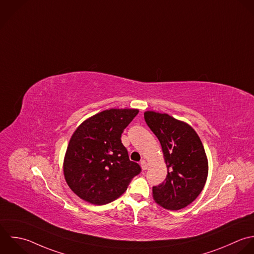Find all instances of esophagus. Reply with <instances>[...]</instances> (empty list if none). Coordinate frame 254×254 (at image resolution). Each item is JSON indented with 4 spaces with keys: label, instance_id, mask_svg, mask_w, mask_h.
I'll use <instances>...</instances> for the list:
<instances>
[{
    "label": "esophagus",
    "instance_id": "esophagus-1",
    "mask_svg": "<svg viewBox=\"0 0 254 254\" xmlns=\"http://www.w3.org/2000/svg\"><path fill=\"white\" fill-rule=\"evenodd\" d=\"M140 166H141V169H142V170H146L147 167H148V165H147V163H146L145 160H141V161H140Z\"/></svg>",
    "mask_w": 254,
    "mask_h": 254
}]
</instances>
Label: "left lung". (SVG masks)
I'll return each instance as SVG.
<instances>
[{"label": "left lung", "mask_w": 254, "mask_h": 254, "mask_svg": "<svg viewBox=\"0 0 254 254\" xmlns=\"http://www.w3.org/2000/svg\"><path fill=\"white\" fill-rule=\"evenodd\" d=\"M144 120L160 141L167 176L152 188L154 201L162 208L178 211L190 205L202 192L209 164L203 143L187 123L167 114L144 113Z\"/></svg>", "instance_id": "8db88e82"}]
</instances>
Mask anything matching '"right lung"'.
I'll return each mask as SVG.
<instances>
[{
    "label": "right lung",
    "mask_w": 254,
    "mask_h": 254,
    "mask_svg": "<svg viewBox=\"0 0 254 254\" xmlns=\"http://www.w3.org/2000/svg\"><path fill=\"white\" fill-rule=\"evenodd\" d=\"M137 109H110L84 121L73 132L63 161L69 188L82 200L106 205L121 197L140 166L130 161L121 136Z\"/></svg>",
    "instance_id": "add662e5"
}]
</instances>
